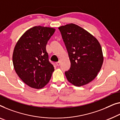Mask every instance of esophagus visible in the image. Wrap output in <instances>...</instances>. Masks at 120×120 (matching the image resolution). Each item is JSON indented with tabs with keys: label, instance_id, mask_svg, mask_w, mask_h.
I'll return each mask as SVG.
<instances>
[{
	"label": "esophagus",
	"instance_id": "1",
	"mask_svg": "<svg viewBox=\"0 0 120 120\" xmlns=\"http://www.w3.org/2000/svg\"><path fill=\"white\" fill-rule=\"evenodd\" d=\"M56 65H57V66H60V60H59L58 62H56Z\"/></svg>",
	"mask_w": 120,
	"mask_h": 120
}]
</instances>
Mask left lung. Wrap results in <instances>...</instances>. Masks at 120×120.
Wrapping results in <instances>:
<instances>
[{"instance_id":"1","label":"left lung","mask_w":120,"mask_h":120,"mask_svg":"<svg viewBox=\"0 0 120 120\" xmlns=\"http://www.w3.org/2000/svg\"><path fill=\"white\" fill-rule=\"evenodd\" d=\"M68 52L71 67L65 72L69 82L86 85L98 75L103 62L101 46L96 38L76 24L58 27Z\"/></svg>"}]
</instances>
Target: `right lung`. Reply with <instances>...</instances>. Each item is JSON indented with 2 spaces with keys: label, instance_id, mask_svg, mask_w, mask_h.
I'll use <instances>...</instances> for the list:
<instances>
[{
  "label": "right lung",
  "instance_id": "obj_1",
  "mask_svg": "<svg viewBox=\"0 0 120 120\" xmlns=\"http://www.w3.org/2000/svg\"><path fill=\"white\" fill-rule=\"evenodd\" d=\"M55 31L51 27L34 26L26 31L15 44L12 56L14 68L19 77L31 88L44 87L54 71L46 46Z\"/></svg>",
  "mask_w": 120,
  "mask_h": 120
}]
</instances>
